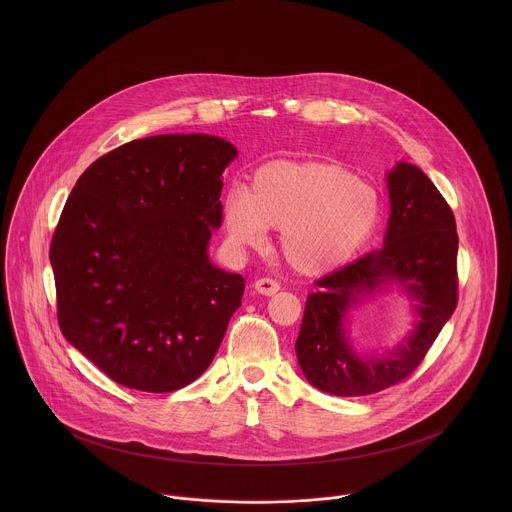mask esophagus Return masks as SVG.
<instances>
[{"label": "esophagus", "mask_w": 512, "mask_h": 512, "mask_svg": "<svg viewBox=\"0 0 512 512\" xmlns=\"http://www.w3.org/2000/svg\"><path fill=\"white\" fill-rule=\"evenodd\" d=\"M254 288H256V292L262 293V295H274L280 290V284L272 278H260V280L254 282Z\"/></svg>", "instance_id": "esophagus-1"}]
</instances>
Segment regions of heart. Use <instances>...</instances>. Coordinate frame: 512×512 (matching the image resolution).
<instances>
[{
	"label": "heart",
	"instance_id": "heart-1",
	"mask_svg": "<svg viewBox=\"0 0 512 512\" xmlns=\"http://www.w3.org/2000/svg\"><path fill=\"white\" fill-rule=\"evenodd\" d=\"M224 226L242 246H258L280 228L284 260L303 274L347 262L378 220V197L349 171L317 161H272L256 169L248 191H230Z\"/></svg>",
	"mask_w": 512,
	"mask_h": 512
}]
</instances>
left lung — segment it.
Here are the masks:
<instances>
[{"label":"left lung","instance_id":"left-lung-1","mask_svg":"<svg viewBox=\"0 0 512 512\" xmlns=\"http://www.w3.org/2000/svg\"><path fill=\"white\" fill-rule=\"evenodd\" d=\"M390 219L384 244L319 278L305 303L295 341L305 378L335 396H366L406 380L457 305V230L451 207L430 177L410 163L388 173ZM398 281L420 301L421 321L409 343L382 360L354 355L342 321L363 292Z\"/></svg>","mask_w":512,"mask_h":512}]
</instances>
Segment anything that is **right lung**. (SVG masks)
<instances>
[{"instance_id":"1","label":"right lung","mask_w":512,"mask_h":512,"mask_svg":"<svg viewBox=\"0 0 512 512\" xmlns=\"http://www.w3.org/2000/svg\"><path fill=\"white\" fill-rule=\"evenodd\" d=\"M234 157L215 136H151L78 177L49 250L57 319L114 382L173 392L213 363L244 293V278L207 256Z\"/></svg>"}]
</instances>
